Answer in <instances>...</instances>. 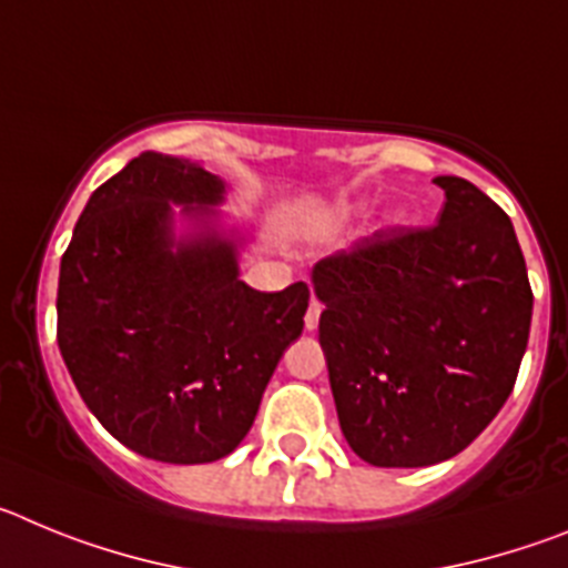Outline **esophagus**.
<instances>
[{"label":"esophagus","instance_id":"obj_1","mask_svg":"<svg viewBox=\"0 0 568 568\" xmlns=\"http://www.w3.org/2000/svg\"><path fill=\"white\" fill-rule=\"evenodd\" d=\"M321 310H324V307H321V304H318V301H310V310H307V315H304V327H307L310 329V333H313V329L315 327H318V318H321Z\"/></svg>","mask_w":568,"mask_h":568}]
</instances>
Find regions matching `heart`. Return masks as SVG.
<instances>
[{
    "label": "heart",
    "instance_id": "1",
    "mask_svg": "<svg viewBox=\"0 0 568 568\" xmlns=\"http://www.w3.org/2000/svg\"><path fill=\"white\" fill-rule=\"evenodd\" d=\"M393 222H400V215H395V219H393Z\"/></svg>",
    "mask_w": 568,
    "mask_h": 568
}]
</instances>
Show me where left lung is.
Returning a JSON list of instances; mask_svg holds the SVG:
<instances>
[{
    "mask_svg": "<svg viewBox=\"0 0 568 568\" xmlns=\"http://www.w3.org/2000/svg\"><path fill=\"white\" fill-rule=\"evenodd\" d=\"M426 230H381L318 261L327 358L346 444L373 466L464 453L509 398L526 353L531 287L509 215L458 175Z\"/></svg>",
    "mask_w": 568,
    "mask_h": 568,
    "instance_id": "left-lung-1",
    "label": "left lung"
}]
</instances>
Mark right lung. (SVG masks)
I'll return each mask as SVG.
<instances>
[{
  "label": "right lung",
  "mask_w": 568,
  "mask_h": 568,
  "mask_svg": "<svg viewBox=\"0 0 568 568\" xmlns=\"http://www.w3.org/2000/svg\"><path fill=\"white\" fill-rule=\"evenodd\" d=\"M230 184L148 150L90 195L59 267V349L99 424L162 464H210L247 438L281 355L304 329V281H241L253 233Z\"/></svg>",
  "instance_id": "1"
}]
</instances>
